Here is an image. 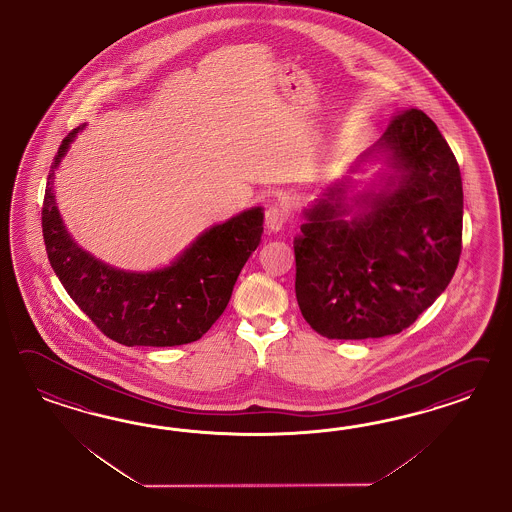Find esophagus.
Returning <instances> with one entry per match:
<instances>
[{"label":"esophagus","mask_w":512,"mask_h":512,"mask_svg":"<svg viewBox=\"0 0 512 512\" xmlns=\"http://www.w3.org/2000/svg\"><path fill=\"white\" fill-rule=\"evenodd\" d=\"M287 221V212L281 204H272L264 214V225L268 233H279Z\"/></svg>","instance_id":"esophagus-1"}]
</instances>
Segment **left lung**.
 Segmentation results:
<instances>
[{"instance_id":"8db88e82","label":"left lung","mask_w":512,"mask_h":512,"mask_svg":"<svg viewBox=\"0 0 512 512\" xmlns=\"http://www.w3.org/2000/svg\"><path fill=\"white\" fill-rule=\"evenodd\" d=\"M382 169L357 190L351 173ZM295 236L296 300L328 340L402 332L447 289L462 253L464 189L456 157L422 110L323 187Z\"/></svg>"}]
</instances>
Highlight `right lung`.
Here are the masks:
<instances>
[{
  "mask_svg": "<svg viewBox=\"0 0 512 512\" xmlns=\"http://www.w3.org/2000/svg\"><path fill=\"white\" fill-rule=\"evenodd\" d=\"M86 124L62 140L50 167L43 204L48 261L65 291L97 328L127 347H172L201 340L225 311L234 283L263 234V206L204 229L171 264L124 270L80 248L58 210L54 180Z\"/></svg>",
  "mask_w": 512,
  "mask_h": 512,
  "instance_id": "1",
  "label": "right lung"
}]
</instances>
